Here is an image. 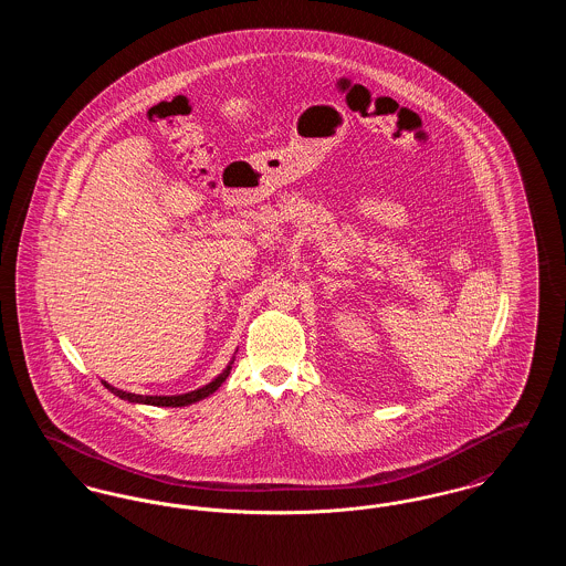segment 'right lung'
Returning <instances> with one entry per match:
<instances>
[{
	"instance_id": "obj_1",
	"label": "right lung",
	"mask_w": 566,
	"mask_h": 566,
	"mask_svg": "<svg viewBox=\"0 0 566 566\" xmlns=\"http://www.w3.org/2000/svg\"><path fill=\"white\" fill-rule=\"evenodd\" d=\"M233 360H235V356H233ZM233 360H231V363L227 365V369H224L220 376L214 377L210 384H206V386H201V388H197V390L185 392V395H171V397H157V395H155V397H150V395H134V392L114 388V386H109L108 381H104V379H102V384L108 388L112 395H116L118 399L129 401V403L155 405V407H187V405L197 403V401H201V399H206V397H210L212 392H216V390L222 386V381L231 374Z\"/></svg>"
}]
</instances>
